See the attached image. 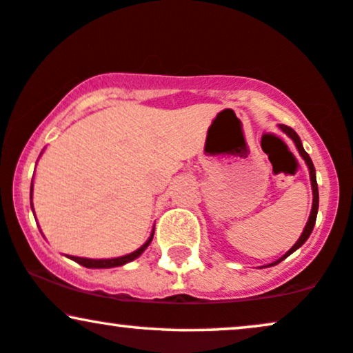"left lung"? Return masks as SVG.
I'll list each match as a JSON object with an SVG mask.
<instances>
[{
	"mask_svg": "<svg viewBox=\"0 0 353 353\" xmlns=\"http://www.w3.org/2000/svg\"><path fill=\"white\" fill-rule=\"evenodd\" d=\"M279 128H280V130H282V132L285 133V135L292 138V140H293V143H295V146H296L298 153L301 154V158L305 159V163H306L307 169H310V179H311V187H313V207H311V213H310V218H307V223H306L305 230H303V233H301L300 238H298L296 243L293 244V246L290 248V251L285 252L282 257H280V259H276V261L272 262V264H267V265H264V267H272V265H276V264H280V262H282L283 259H287V257L290 256V254H293V252L296 251L298 248H301L303 244L306 243V239L310 238L311 231H313V228H314L316 216H318V208H319V192H318V182H316V171H314V164H313V161H311L310 154H307L306 151H305V148H303V143H301L300 137L296 135V132L293 130V128H290V127H287V125H282V123H279Z\"/></svg>",
	"mask_w": 353,
	"mask_h": 353,
	"instance_id": "8db88e82",
	"label": "left lung"
}]
</instances>
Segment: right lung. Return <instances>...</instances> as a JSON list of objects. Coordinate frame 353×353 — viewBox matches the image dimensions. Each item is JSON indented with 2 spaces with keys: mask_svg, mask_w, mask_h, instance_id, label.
<instances>
[{
  "mask_svg": "<svg viewBox=\"0 0 353 353\" xmlns=\"http://www.w3.org/2000/svg\"><path fill=\"white\" fill-rule=\"evenodd\" d=\"M30 208H32V184H30ZM153 236H154V230L151 231L150 238L146 239V243L143 244V246L138 248L137 251L127 254V256H120V257H114V259H86V257L70 256V259L71 261L78 262V264H81L83 267H88V269H110V267L125 265V264H128V262L135 261L137 257H140L141 254H143L145 249L148 248L151 241H153Z\"/></svg>",
  "mask_w": 353,
  "mask_h": 353,
  "instance_id": "right-lung-1",
  "label": "right lung"
}]
</instances>
